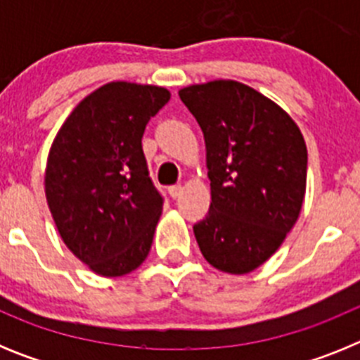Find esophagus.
I'll use <instances>...</instances> for the list:
<instances>
[{
  "label": "esophagus",
  "mask_w": 360,
  "mask_h": 360,
  "mask_svg": "<svg viewBox=\"0 0 360 360\" xmlns=\"http://www.w3.org/2000/svg\"><path fill=\"white\" fill-rule=\"evenodd\" d=\"M167 191H169L171 198H174V200H176V198H180V196H182V193H184V187L180 186V184H176V186H171L169 189H167Z\"/></svg>",
  "instance_id": "1"
}]
</instances>
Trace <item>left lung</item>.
<instances>
[{"instance_id":"1","label":"left lung","mask_w":360,"mask_h":360,"mask_svg":"<svg viewBox=\"0 0 360 360\" xmlns=\"http://www.w3.org/2000/svg\"><path fill=\"white\" fill-rule=\"evenodd\" d=\"M203 131L211 207L195 224L203 257L229 274L269 259L294 227L307 189L308 153L294 120L236 81L178 91Z\"/></svg>"}]
</instances>
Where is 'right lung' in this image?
<instances>
[{
	"instance_id": "right-lung-1",
	"label": "right lung",
	"mask_w": 360,
	"mask_h": 360,
	"mask_svg": "<svg viewBox=\"0 0 360 360\" xmlns=\"http://www.w3.org/2000/svg\"><path fill=\"white\" fill-rule=\"evenodd\" d=\"M158 86L110 82L72 111L49 155L44 191L70 250L115 278L148 257L164 196L149 176L142 135L169 101Z\"/></svg>"
}]
</instances>
